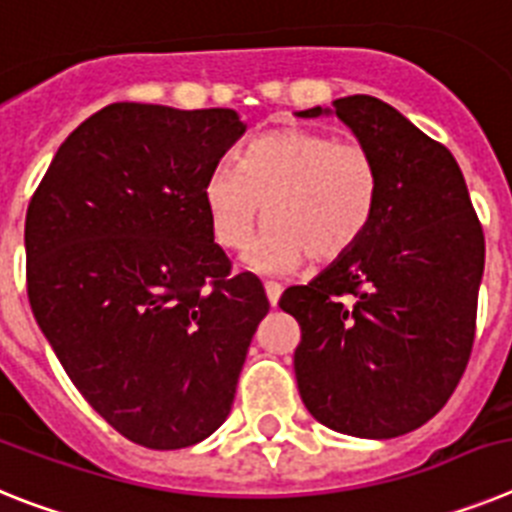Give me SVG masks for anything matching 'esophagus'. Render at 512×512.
I'll list each match as a JSON object with an SVG mask.
<instances>
[{"label": "esophagus", "mask_w": 512, "mask_h": 512, "mask_svg": "<svg viewBox=\"0 0 512 512\" xmlns=\"http://www.w3.org/2000/svg\"><path fill=\"white\" fill-rule=\"evenodd\" d=\"M265 293H268V301H270V306H278V301H281V293H283L281 283H273V281H268V283H265Z\"/></svg>", "instance_id": "esophagus-1"}]
</instances>
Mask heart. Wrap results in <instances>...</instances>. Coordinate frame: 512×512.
<instances>
[{"label":"heart","instance_id":"obj_1","mask_svg":"<svg viewBox=\"0 0 512 512\" xmlns=\"http://www.w3.org/2000/svg\"><path fill=\"white\" fill-rule=\"evenodd\" d=\"M379 201V175L366 146L335 141L311 128H278L257 136L239 164H219L203 182L213 237L239 250L260 221L268 226L244 262L257 273H288L311 255L332 262L368 231Z\"/></svg>","mask_w":512,"mask_h":512}]
</instances>
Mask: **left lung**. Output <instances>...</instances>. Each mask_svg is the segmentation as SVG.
Here are the masks:
<instances>
[{"label":"left lung","instance_id":"obj_1","mask_svg":"<svg viewBox=\"0 0 512 512\" xmlns=\"http://www.w3.org/2000/svg\"><path fill=\"white\" fill-rule=\"evenodd\" d=\"M293 115H337L379 175L376 213L358 244L278 301L301 327L299 394L337 433L397 438L438 415L464 376L484 273L482 226L451 151L379 97H340Z\"/></svg>","mask_w":512,"mask_h":512}]
</instances>
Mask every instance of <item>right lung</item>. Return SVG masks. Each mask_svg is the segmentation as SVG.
Here are the masks:
<instances>
[{
  "instance_id": "right-lung-1",
  "label": "right lung",
  "mask_w": 512,
  "mask_h": 512,
  "mask_svg": "<svg viewBox=\"0 0 512 512\" xmlns=\"http://www.w3.org/2000/svg\"><path fill=\"white\" fill-rule=\"evenodd\" d=\"M237 110L113 102L59 146L25 216L28 299L92 410L128 441L188 448L221 428L270 304L231 275L203 182Z\"/></svg>"
}]
</instances>
